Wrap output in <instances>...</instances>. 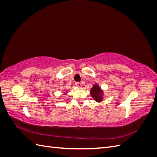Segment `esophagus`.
Segmentation results:
<instances>
[{
    "instance_id": "obj_1",
    "label": "esophagus",
    "mask_w": 157,
    "mask_h": 157,
    "mask_svg": "<svg viewBox=\"0 0 157 157\" xmlns=\"http://www.w3.org/2000/svg\"><path fill=\"white\" fill-rule=\"evenodd\" d=\"M76 86L79 87V88H81L82 87V83L81 82H76Z\"/></svg>"
}]
</instances>
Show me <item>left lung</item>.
<instances>
[{
	"instance_id": "left-lung-1",
	"label": "left lung",
	"mask_w": 157,
	"mask_h": 157,
	"mask_svg": "<svg viewBox=\"0 0 157 157\" xmlns=\"http://www.w3.org/2000/svg\"><path fill=\"white\" fill-rule=\"evenodd\" d=\"M90 94H91L92 98L96 102L102 101L103 92L98 84H96L94 85L93 87L90 90Z\"/></svg>"
}]
</instances>
